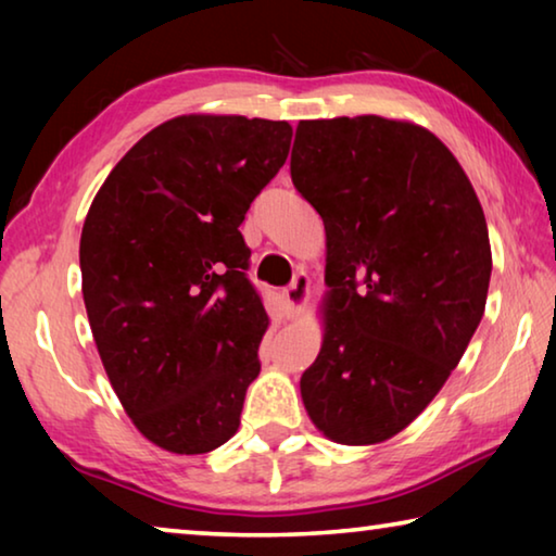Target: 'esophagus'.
Here are the masks:
<instances>
[{"label": "esophagus", "instance_id": "obj_1", "mask_svg": "<svg viewBox=\"0 0 556 556\" xmlns=\"http://www.w3.org/2000/svg\"><path fill=\"white\" fill-rule=\"evenodd\" d=\"M285 301H287V308L291 316H299L301 312H304V306L308 301V277L304 275V271H299L294 281H291V285L285 289Z\"/></svg>", "mask_w": 556, "mask_h": 556}]
</instances>
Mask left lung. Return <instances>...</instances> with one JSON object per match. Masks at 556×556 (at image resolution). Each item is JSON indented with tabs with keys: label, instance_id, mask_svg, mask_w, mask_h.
<instances>
[{
	"label": "left lung",
	"instance_id": "obj_1",
	"mask_svg": "<svg viewBox=\"0 0 556 556\" xmlns=\"http://www.w3.org/2000/svg\"><path fill=\"white\" fill-rule=\"evenodd\" d=\"M291 181L326 228L324 343L301 400L336 444H380L427 409L481 324V201L437 135L378 115L301 119Z\"/></svg>",
	"mask_w": 556,
	"mask_h": 556
}]
</instances>
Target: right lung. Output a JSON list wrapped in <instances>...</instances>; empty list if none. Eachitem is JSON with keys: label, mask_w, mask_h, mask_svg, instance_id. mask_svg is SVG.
Here are the masks:
<instances>
[{"label": "right lung", "mask_w": 556, "mask_h": 556, "mask_svg": "<svg viewBox=\"0 0 556 556\" xmlns=\"http://www.w3.org/2000/svg\"><path fill=\"white\" fill-rule=\"evenodd\" d=\"M291 125L181 115L112 168L80 235L83 299L112 390L172 454L235 437L269 318L238 230L287 162Z\"/></svg>", "instance_id": "1"}]
</instances>
